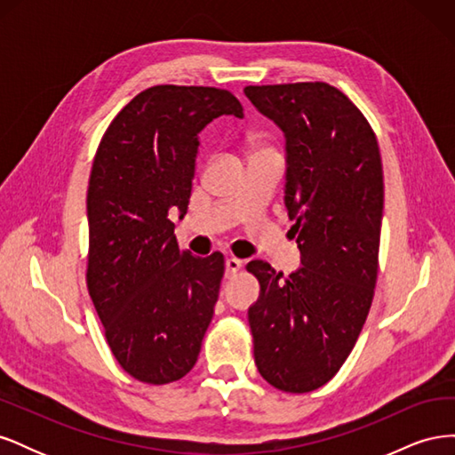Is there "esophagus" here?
<instances>
[{"instance_id": "esophagus-1", "label": "esophagus", "mask_w": 455, "mask_h": 455, "mask_svg": "<svg viewBox=\"0 0 455 455\" xmlns=\"http://www.w3.org/2000/svg\"><path fill=\"white\" fill-rule=\"evenodd\" d=\"M243 267V261L235 256H231L226 259V277H233L239 269Z\"/></svg>"}]
</instances>
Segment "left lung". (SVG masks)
Returning <instances> with one entry per match:
<instances>
[{
  "instance_id": "left-lung-1",
  "label": "left lung",
  "mask_w": 455,
  "mask_h": 455,
  "mask_svg": "<svg viewBox=\"0 0 455 455\" xmlns=\"http://www.w3.org/2000/svg\"><path fill=\"white\" fill-rule=\"evenodd\" d=\"M244 94L286 139L284 204L301 267L283 277L246 266L259 283L249 309L254 363L273 387L309 393L355 347L378 279L383 169L370 123L336 87L249 85Z\"/></svg>"
}]
</instances>
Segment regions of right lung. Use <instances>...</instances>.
<instances>
[{
  "mask_svg": "<svg viewBox=\"0 0 455 455\" xmlns=\"http://www.w3.org/2000/svg\"><path fill=\"white\" fill-rule=\"evenodd\" d=\"M220 116L243 117L226 89L156 85L109 123L87 189V288L109 349L134 379L164 385L196 366L211 324L224 254L180 251L197 134Z\"/></svg>",
  "mask_w": 455,
  "mask_h": 455,
  "instance_id": "1",
  "label": "right lung"
}]
</instances>
